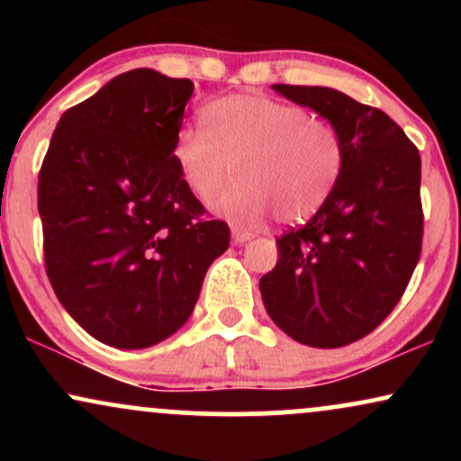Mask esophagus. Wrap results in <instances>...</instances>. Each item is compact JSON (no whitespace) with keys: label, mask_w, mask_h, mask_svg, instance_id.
Returning a JSON list of instances; mask_svg holds the SVG:
<instances>
[{"label":"esophagus","mask_w":461,"mask_h":461,"mask_svg":"<svg viewBox=\"0 0 461 461\" xmlns=\"http://www.w3.org/2000/svg\"><path fill=\"white\" fill-rule=\"evenodd\" d=\"M231 238H234L236 245H245L247 240H251L253 234L247 230H240V227H231Z\"/></svg>","instance_id":"obj_1"}]
</instances>
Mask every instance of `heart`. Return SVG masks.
I'll return each mask as SVG.
<instances>
[{
    "label": "heart",
    "mask_w": 461,
    "mask_h": 461,
    "mask_svg": "<svg viewBox=\"0 0 461 461\" xmlns=\"http://www.w3.org/2000/svg\"><path fill=\"white\" fill-rule=\"evenodd\" d=\"M203 125L177 134L173 158L190 193L212 201L236 164L238 179L216 210L240 227L303 223L331 197L345 168V145L330 121L267 95H230L203 110Z\"/></svg>",
    "instance_id": "b5f03b06"
}]
</instances>
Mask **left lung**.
I'll use <instances>...</instances> for the list:
<instances>
[{
    "label": "left lung",
    "instance_id": "left-lung-1",
    "mask_svg": "<svg viewBox=\"0 0 461 461\" xmlns=\"http://www.w3.org/2000/svg\"><path fill=\"white\" fill-rule=\"evenodd\" d=\"M273 91L330 121L345 168L319 212L277 238L279 260L260 279L264 308L301 345H351L394 310L420 258V156L388 114L345 93Z\"/></svg>",
    "mask_w": 461,
    "mask_h": 461
}]
</instances>
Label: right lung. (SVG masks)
<instances>
[{"instance_id":"right-lung-1","label":"right lung","mask_w":461,"mask_h":461,"mask_svg":"<svg viewBox=\"0 0 461 461\" xmlns=\"http://www.w3.org/2000/svg\"><path fill=\"white\" fill-rule=\"evenodd\" d=\"M193 91L153 68L121 73L60 116L41 167L47 277L104 345L173 336L230 247V227L203 219L173 158Z\"/></svg>"}]
</instances>
